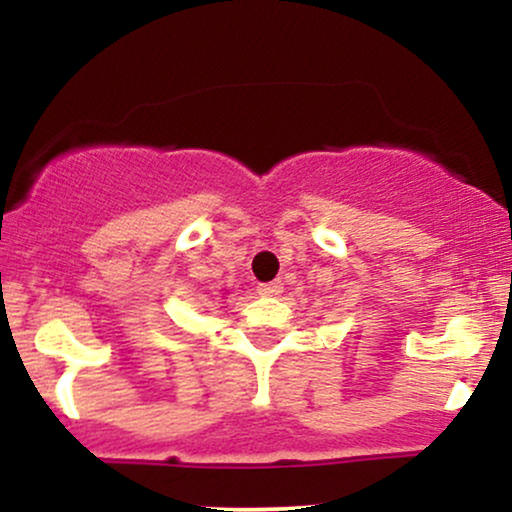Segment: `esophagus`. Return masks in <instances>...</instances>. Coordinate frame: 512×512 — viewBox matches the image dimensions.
Instances as JSON below:
<instances>
[{"label":"esophagus","instance_id":"34e87169","mask_svg":"<svg viewBox=\"0 0 512 512\" xmlns=\"http://www.w3.org/2000/svg\"><path fill=\"white\" fill-rule=\"evenodd\" d=\"M260 296L264 298H276L281 291H284V284L281 281H269V284H260Z\"/></svg>","mask_w":512,"mask_h":512}]
</instances>
